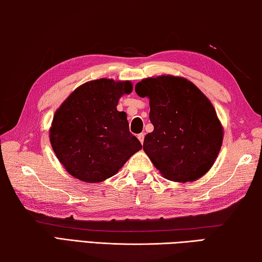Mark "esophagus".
Instances as JSON below:
<instances>
[{"label": "esophagus", "mask_w": 262, "mask_h": 262, "mask_svg": "<svg viewBox=\"0 0 262 262\" xmlns=\"http://www.w3.org/2000/svg\"><path fill=\"white\" fill-rule=\"evenodd\" d=\"M137 139L140 140L141 143H143V141H144V133H141V134L137 135Z\"/></svg>", "instance_id": "obj_1"}]
</instances>
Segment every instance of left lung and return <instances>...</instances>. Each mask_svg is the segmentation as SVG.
<instances>
[{
    "label": "left lung",
    "instance_id": "1",
    "mask_svg": "<svg viewBox=\"0 0 262 262\" xmlns=\"http://www.w3.org/2000/svg\"><path fill=\"white\" fill-rule=\"evenodd\" d=\"M135 92L149 98L154 132L143 150L164 178L192 183L214 165L223 142V126L205 94L187 78L172 75L143 78Z\"/></svg>",
    "mask_w": 262,
    "mask_h": 262
}]
</instances>
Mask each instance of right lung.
<instances>
[{"mask_svg": "<svg viewBox=\"0 0 262 262\" xmlns=\"http://www.w3.org/2000/svg\"><path fill=\"white\" fill-rule=\"evenodd\" d=\"M132 91L130 81L94 79L75 89L55 111L51 145L74 178L101 183L142 149L129 132L127 114L117 110L119 99Z\"/></svg>", "mask_w": 262, "mask_h": 262, "instance_id": "1", "label": "right lung"}]
</instances>
